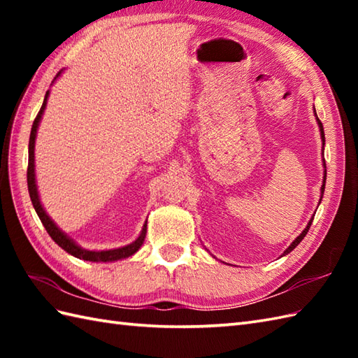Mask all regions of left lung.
Instances as JSON below:
<instances>
[{
    "mask_svg": "<svg viewBox=\"0 0 358 358\" xmlns=\"http://www.w3.org/2000/svg\"><path fill=\"white\" fill-rule=\"evenodd\" d=\"M315 110V109H314ZM315 117H317V113H315ZM317 123H318V127H320V135H322V141H323V146H324V131H323V124H322V121L318 120V117H317ZM324 167H326V164H323ZM324 183H326V169H324V180H323V185H322V196H323V192H324ZM313 220H314V217L309 220V223H308V226L305 227V231H303L299 237H296L292 243H291V246H289L285 252H283V255H287L289 252H291V250H294L296 246H299V243L305 238V235L308 234V231H309V227H310V224H313Z\"/></svg>",
    "mask_w": 358,
    "mask_h": 358,
    "instance_id": "8db88e82",
    "label": "left lung"
}]
</instances>
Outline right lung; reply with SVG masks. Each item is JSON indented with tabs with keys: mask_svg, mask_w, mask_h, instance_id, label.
Returning <instances> with one entry per match:
<instances>
[{
	"mask_svg": "<svg viewBox=\"0 0 358 358\" xmlns=\"http://www.w3.org/2000/svg\"><path fill=\"white\" fill-rule=\"evenodd\" d=\"M62 75V71L57 73L55 80ZM48 98H49V90L45 92L44 96V101L40 112H38L36 118L34 120V124H32V131H30V138H29V166H27V187H29V195H30V200H32L34 208L36 210L38 217H40L43 226L45 227V231L52 237V240L57 243V245L64 249L66 252H69L71 255L80 258V260H86V262H117L121 260V258H127L134 255L136 250H138L143 245L144 237H146V231H148V222L144 223L143 229L140 237L136 238L134 243L123 248H118V249H109V250H86L80 248L77 243H75L72 238L67 237V235L59 229V227L52 222V218L45 214V210L41 206V201H40V196H38V189H36V181H35V155H34V150H35V138H36V129L38 124H40L41 117H43V112L45 109V104H48Z\"/></svg>",
	"mask_w": 358,
	"mask_h": 358,
	"instance_id": "add662e5",
	"label": "right lung"
}]
</instances>
